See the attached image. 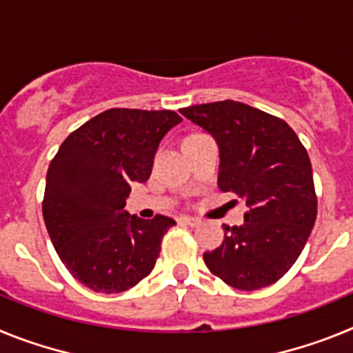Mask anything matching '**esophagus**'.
<instances>
[{"label":"esophagus","mask_w":353,"mask_h":353,"mask_svg":"<svg viewBox=\"0 0 353 353\" xmlns=\"http://www.w3.org/2000/svg\"><path fill=\"white\" fill-rule=\"evenodd\" d=\"M182 223L189 224V226H198L199 224V219H196V217H189V215H185V217H182Z\"/></svg>","instance_id":"34e87169"}]
</instances>
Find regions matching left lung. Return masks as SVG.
<instances>
[{
    "label": "left lung",
    "mask_w": 353,
    "mask_h": 353,
    "mask_svg": "<svg viewBox=\"0 0 353 353\" xmlns=\"http://www.w3.org/2000/svg\"><path fill=\"white\" fill-rule=\"evenodd\" d=\"M180 113L219 148L221 191L244 199V224H224V242L203 254L212 274L236 290H260L290 270L316 221L310 155L281 118L235 101Z\"/></svg>",
    "instance_id": "1"
}]
</instances>
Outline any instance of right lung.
<instances>
[{"instance_id":"add662e5","label":"right lung","mask_w":353,"mask_h":353,"mask_svg":"<svg viewBox=\"0 0 353 353\" xmlns=\"http://www.w3.org/2000/svg\"><path fill=\"white\" fill-rule=\"evenodd\" d=\"M180 121L166 109H108L74 130L49 164L46 228L68 272L93 292H125L155 267L174 221L130 215L125 199L150 179L159 143Z\"/></svg>"}]
</instances>
